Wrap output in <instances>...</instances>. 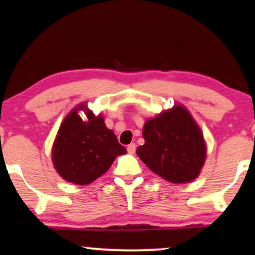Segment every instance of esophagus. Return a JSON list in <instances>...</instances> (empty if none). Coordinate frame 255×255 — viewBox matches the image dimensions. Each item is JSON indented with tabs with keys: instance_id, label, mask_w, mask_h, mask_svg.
<instances>
[{
	"instance_id": "esophagus-1",
	"label": "esophagus",
	"mask_w": 255,
	"mask_h": 255,
	"mask_svg": "<svg viewBox=\"0 0 255 255\" xmlns=\"http://www.w3.org/2000/svg\"><path fill=\"white\" fill-rule=\"evenodd\" d=\"M135 149H136L135 143H129V145L127 146V151L129 154H134V153H135Z\"/></svg>"
}]
</instances>
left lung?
<instances>
[{"instance_id": "obj_1", "label": "left lung", "mask_w": 255, "mask_h": 255, "mask_svg": "<svg viewBox=\"0 0 255 255\" xmlns=\"http://www.w3.org/2000/svg\"><path fill=\"white\" fill-rule=\"evenodd\" d=\"M145 143L136 154L149 170L174 184L194 180L205 161L203 134L183 106L147 120L142 129Z\"/></svg>"}]
</instances>
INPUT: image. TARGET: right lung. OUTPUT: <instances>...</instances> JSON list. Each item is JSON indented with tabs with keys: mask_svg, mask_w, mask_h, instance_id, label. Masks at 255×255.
Returning a JSON list of instances; mask_svg holds the SVG:
<instances>
[{
	"mask_svg": "<svg viewBox=\"0 0 255 255\" xmlns=\"http://www.w3.org/2000/svg\"><path fill=\"white\" fill-rule=\"evenodd\" d=\"M78 110H85L87 122L78 115ZM126 153L102 116H95L83 103L64 119L52 148V160L60 177L85 185L106 173L115 158Z\"/></svg>",
	"mask_w": 255,
	"mask_h": 255,
	"instance_id": "right-lung-1",
	"label": "right lung"
}]
</instances>
